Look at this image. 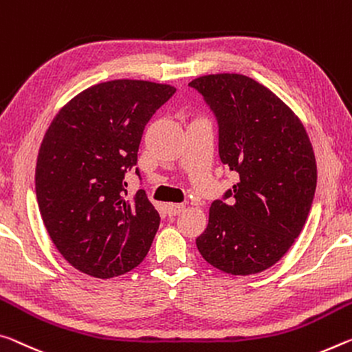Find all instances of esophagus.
<instances>
[{
	"label": "esophagus",
	"mask_w": 352,
	"mask_h": 352,
	"mask_svg": "<svg viewBox=\"0 0 352 352\" xmlns=\"http://www.w3.org/2000/svg\"><path fill=\"white\" fill-rule=\"evenodd\" d=\"M183 210H185V205H183V204H167L166 205V211H167V214H169V216L180 214Z\"/></svg>",
	"instance_id": "obj_1"
}]
</instances>
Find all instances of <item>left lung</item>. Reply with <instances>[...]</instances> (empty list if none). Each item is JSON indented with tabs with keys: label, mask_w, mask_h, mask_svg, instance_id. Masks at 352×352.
I'll return each mask as SVG.
<instances>
[{
	"label": "left lung",
	"mask_w": 352,
	"mask_h": 352,
	"mask_svg": "<svg viewBox=\"0 0 352 352\" xmlns=\"http://www.w3.org/2000/svg\"><path fill=\"white\" fill-rule=\"evenodd\" d=\"M189 86L214 116L221 161L239 175L211 204L197 249L227 274H256L287 254L310 213L316 189L310 139L293 111L252 78L206 75Z\"/></svg>",
	"instance_id": "obj_1"
}]
</instances>
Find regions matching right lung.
I'll return each instance as SVG.
<instances>
[{
	"instance_id": "add662e5",
	"label": "right lung",
	"mask_w": 352,
	"mask_h": 352,
	"mask_svg": "<svg viewBox=\"0 0 352 352\" xmlns=\"http://www.w3.org/2000/svg\"><path fill=\"white\" fill-rule=\"evenodd\" d=\"M175 94L150 81L114 80L72 98L45 133L37 156L36 196L56 249L98 278L136 267L160 214L144 189L128 197V172L141 178L138 150L147 122Z\"/></svg>"
}]
</instances>
